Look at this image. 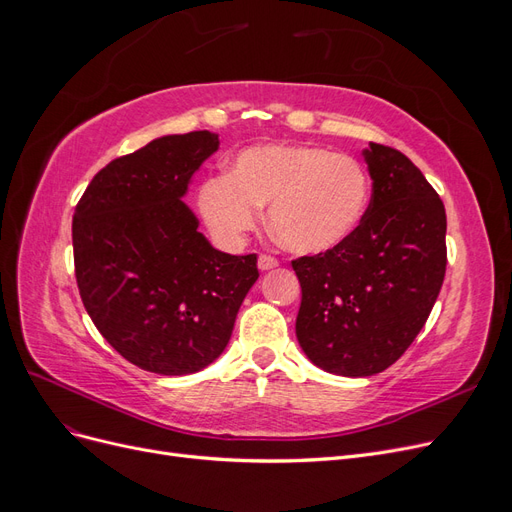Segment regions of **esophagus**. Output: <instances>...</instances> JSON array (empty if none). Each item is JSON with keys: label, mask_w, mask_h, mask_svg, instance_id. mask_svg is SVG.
<instances>
[{"label": "esophagus", "mask_w": 512, "mask_h": 512, "mask_svg": "<svg viewBox=\"0 0 512 512\" xmlns=\"http://www.w3.org/2000/svg\"><path fill=\"white\" fill-rule=\"evenodd\" d=\"M277 265H280V260H277L275 256H271V254H260V258H258V269H260V271L275 269Z\"/></svg>", "instance_id": "esophagus-1"}]
</instances>
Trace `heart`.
<instances>
[{
    "label": "heart",
    "instance_id": "1",
    "mask_svg": "<svg viewBox=\"0 0 512 512\" xmlns=\"http://www.w3.org/2000/svg\"><path fill=\"white\" fill-rule=\"evenodd\" d=\"M365 166L314 145H262L241 151L228 177L200 188V213L220 241L237 243L258 226L269 207V226L286 250L324 254L359 228L369 205Z\"/></svg>",
    "mask_w": 512,
    "mask_h": 512
}]
</instances>
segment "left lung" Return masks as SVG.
<instances>
[{
    "instance_id": "1",
    "label": "left lung",
    "mask_w": 512,
    "mask_h": 512,
    "mask_svg": "<svg viewBox=\"0 0 512 512\" xmlns=\"http://www.w3.org/2000/svg\"><path fill=\"white\" fill-rule=\"evenodd\" d=\"M371 200L331 252L301 256L297 339L329 374L363 378L391 367L421 333L446 273L442 198L404 153L369 143Z\"/></svg>"
}]
</instances>
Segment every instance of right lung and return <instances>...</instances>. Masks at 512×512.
<instances>
[{
  "mask_svg": "<svg viewBox=\"0 0 512 512\" xmlns=\"http://www.w3.org/2000/svg\"><path fill=\"white\" fill-rule=\"evenodd\" d=\"M218 134L162 136L108 162L72 218L83 305L123 359L162 376L205 369L224 352L258 280V256L218 252L183 203Z\"/></svg>",
  "mask_w": 512,
  "mask_h": 512,
  "instance_id": "1",
  "label": "right lung"
}]
</instances>
